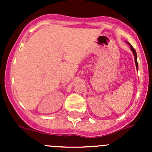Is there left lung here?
Here are the masks:
<instances>
[{
    "instance_id": "8db88e82",
    "label": "left lung",
    "mask_w": 152,
    "mask_h": 152,
    "mask_svg": "<svg viewBox=\"0 0 152 152\" xmlns=\"http://www.w3.org/2000/svg\"><path fill=\"white\" fill-rule=\"evenodd\" d=\"M130 45V48H131V50H132L133 53H134V62H135V65H136V67H137V69H138V64H137V53H136V50H134V48L131 45L129 44Z\"/></svg>"
}]
</instances>
